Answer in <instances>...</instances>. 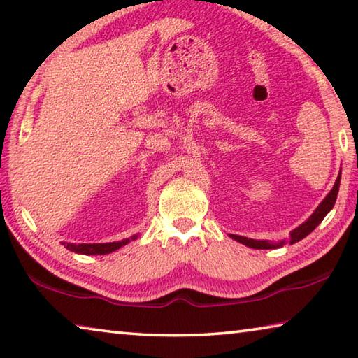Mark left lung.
I'll use <instances>...</instances> for the list:
<instances>
[{"label":"left lung","mask_w":358,"mask_h":358,"mask_svg":"<svg viewBox=\"0 0 358 358\" xmlns=\"http://www.w3.org/2000/svg\"><path fill=\"white\" fill-rule=\"evenodd\" d=\"M339 181H341V172H339L338 178L335 181V185H333L331 191L327 194V197L324 199L322 202L319 203V207L314 210V213L308 217V220L300 224L299 227L294 229L292 232L289 234V238L287 240H282V241H268V240H252V238H246V237H240V235H230L234 240L240 241L241 245H246L250 248H254V250H275V248H281L284 246V243H290L294 245L296 241H300L306 237V235H310L314 229H316L320 222H322L324 217L327 216V213L333 208V205L336 202V196H338V189H339Z\"/></svg>","instance_id":"left-lung-1"}]
</instances>
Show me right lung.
<instances>
[{"label":"right lung","instance_id":"obj_1","mask_svg":"<svg viewBox=\"0 0 358 358\" xmlns=\"http://www.w3.org/2000/svg\"><path fill=\"white\" fill-rule=\"evenodd\" d=\"M137 235L131 238H126V240H121V241H112V243H80V245H76V243H63L66 250H69L72 252H77V254H88V256H92V254H108V252H113L120 250L121 246H124L126 243H129L131 240H136Z\"/></svg>","mask_w":358,"mask_h":358}]
</instances>
